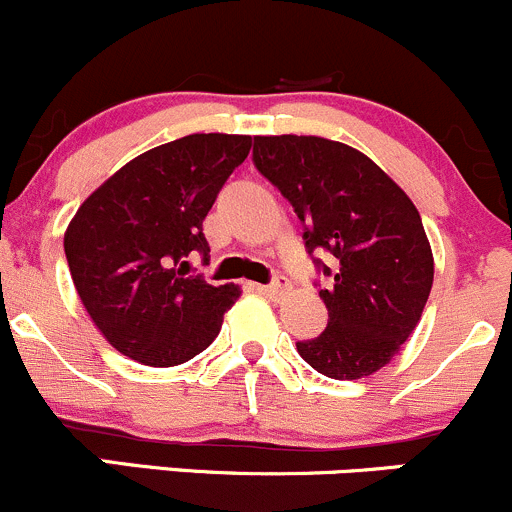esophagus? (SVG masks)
Instances as JSON below:
<instances>
[{
    "mask_svg": "<svg viewBox=\"0 0 512 512\" xmlns=\"http://www.w3.org/2000/svg\"><path fill=\"white\" fill-rule=\"evenodd\" d=\"M287 289H289L287 279H284V277H277V279H274L272 284H267V287H260V292H262V294H267V297H272V299H279V297H282L284 292H287Z\"/></svg>",
    "mask_w": 512,
    "mask_h": 512,
    "instance_id": "obj_1",
    "label": "esophagus"
}]
</instances>
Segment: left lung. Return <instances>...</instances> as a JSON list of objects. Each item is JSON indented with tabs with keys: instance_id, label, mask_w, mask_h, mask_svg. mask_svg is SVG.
Listing matches in <instances>:
<instances>
[{
	"instance_id": "1",
	"label": "left lung",
	"mask_w": 512,
	"mask_h": 512,
	"mask_svg": "<svg viewBox=\"0 0 512 512\" xmlns=\"http://www.w3.org/2000/svg\"><path fill=\"white\" fill-rule=\"evenodd\" d=\"M252 159L306 223L309 252L324 247L338 260L333 287L319 292L331 319L297 343L299 355L333 380L378 373L412 336L432 292L434 255L419 211L373 159L343 142L270 134L255 137Z\"/></svg>"
}]
</instances>
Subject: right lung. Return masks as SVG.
Segmentation results:
<instances>
[{"instance_id":"add662e5","label":"right lung","mask_w":512,"mask_h":512,"mask_svg":"<svg viewBox=\"0 0 512 512\" xmlns=\"http://www.w3.org/2000/svg\"><path fill=\"white\" fill-rule=\"evenodd\" d=\"M250 147V134H188L127 161L80 203L63 247L75 292L115 351L171 368L220 333L240 287L176 265L208 252L203 218Z\"/></svg>"}]
</instances>
